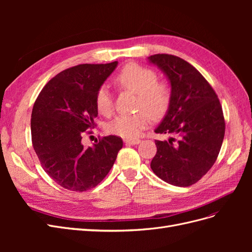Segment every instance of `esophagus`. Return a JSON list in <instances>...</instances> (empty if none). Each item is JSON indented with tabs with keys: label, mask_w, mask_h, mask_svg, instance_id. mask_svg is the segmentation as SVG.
Wrapping results in <instances>:
<instances>
[{
	"label": "esophagus",
	"mask_w": 252,
	"mask_h": 252,
	"mask_svg": "<svg viewBox=\"0 0 252 252\" xmlns=\"http://www.w3.org/2000/svg\"><path fill=\"white\" fill-rule=\"evenodd\" d=\"M125 143L126 144H129V145H138L141 143V140L139 139H130V140H125Z\"/></svg>",
	"instance_id": "1"
}]
</instances>
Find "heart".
I'll list each match as a JSON object with an SVG mask.
<instances>
[{"label":"heart","instance_id":"1","mask_svg":"<svg viewBox=\"0 0 252 252\" xmlns=\"http://www.w3.org/2000/svg\"><path fill=\"white\" fill-rule=\"evenodd\" d=\"M118 86L139 95L138 109L143 110L130 116H119L107 126L110 133L125 139L138 138L152 118H162L171 103V90L164 83L158 82V74L150 68L130 63L125 65L116 77ZM98 113L109 116L113 109L112 95L106 86H101L95 94Z\"/></svg>","mask_w":252,"mask_h":252}]
</instances>
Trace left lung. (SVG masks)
<instances>
[{
  "mask_svg": "<svg viewBox=\"0 0 252 252\" xmlns=\"http://www.w3.org/2000/svg\"><path fill=\"white\" fill-rule=\"evenodd\" d=\"M171 86V103L156 133L172 134L156 140L150 167L159 179L178 187L195 184L216 163L225 134L223 109L216 91L195 68L179 57L150 56Z\"/></svg>",
  "mask_w": 252,
  "mask_h": 252,
  "instance_id": "obj_1",
  "label": "left lung"
}]
</instances>
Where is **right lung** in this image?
I'll return each mask as SVG.
<instances>
[{
	"label": "right lung",
	"instance_id": "right-lung-1",
	"mask_svg": "<svg viewBox=\"0 0 252 252\" xmlns=\"http://www.w3.org/2000/svg\"><path fill=\"white\" fill-rule=\"evenodd\" d=\"M118 62L81 64L52 78L41 90L32 113V140L40 163L57 184L83 192L100 184L113 166L123 141L103 136L93 147L82 144L97 117L95 94Z\"/></svg>",
	"mask_w": 252,
	"mask_h": 252
}]
</instances>
